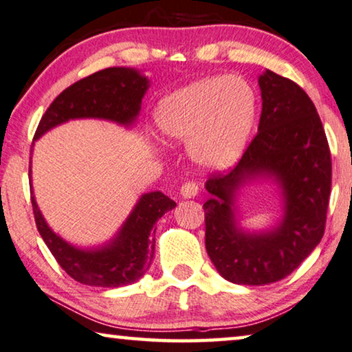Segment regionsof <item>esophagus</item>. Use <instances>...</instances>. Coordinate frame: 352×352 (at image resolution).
Segmentation results:
<instances>
[{
	"label": "esophagus",
	"mask_w": 352,
	"mask_h": 352,
	"mask_svg": "<svg viewBox=\"0 0 352 352\" xmlns=\"http://www.w3.org/2000/svg\"><path fill=\"white\" fill-rule=\"evenodd\" d=\"M197 192H199V186L192 182H188V183H185V185H182V188H180V195L183 199H191V197L197 196Z\"/></svg>",
	"instance_id": "1"
}]
</instances>
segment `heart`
Listing matches in <instances>:
<instances>
[{
    "label": "heart",
    "mask_w": 352,
    "mask_h": 352,
    "mask_svg": "<svg viewBox=\"0 0 352 352\" xmlns=\"http://www.w3.org/2000/svg\"><path fill=\"white\" fill-rule=\"evenodd\" d=\"M258 116V96L239 75L195 81L166 96L155 108L156 129L166 140L186 143L195 164L230 169L244 155Z\"/></svg>",
    "instance_id": "b5f03b06"
}]
</instances>
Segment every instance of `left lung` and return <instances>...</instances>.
Returning a JSON list of instances; mask_svg holds the SVG:
<instances>
[{"mask_svg": "<svg viewBox=\"0 0 352 352\" xmlns=\"http://www.w3.org/2000/svg\"><path fill=\"white\" fill-rule=\"evenodd\" d=\"M258 133L228 175L206 182V249L221 277L239 285H266L298 268L324 236L331 160L320 118L303 89L266 70L258 76ZM276 185L281 215L274 226L241 225L239 197L245 186Z\"/></svg>", "mask_w": 352, "mask_h": 352, "instance_id": "1", "label": "left lung"}]
</instances>
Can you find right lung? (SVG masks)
Listing matches in <instances>:
<instances>
[{
	"label": "right lung",
	"instance_id": "1",
	"mask_svg": "<svg viewBox=\"0 0 352 352\" xmlns=\"http://www.w3.org/2000/svg\"><path fill=\"white\" fill-rule=\"evenodd\" d=\"M148 87L150 79L135 68L113 67L94 73L65 89L51 103L39 121L34 140L73 120H102L131 129L140 115ZM30 188L34 220L47 249L68 276L92 287L115 289L143 277L155 256L156 221L177 206L161 191L143 192L115 236L98 245L79 247L47 225L34 199L33 186Z\"/></svg>",
	"mask_w": 352,
	"mask_h": 352
}]
</instances>
